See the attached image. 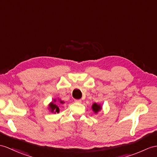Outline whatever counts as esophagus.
I'll return each instance as SVG.
<instances>
[{
	"mask_svg": "<svg viewBox=\"0 0 157 157\" xmlns=\"http://www.w3.org/2000/svg\"><path fill=\"white\" fill-rule=\"evenodd\" d=\"M75 102H77V103H81V99H75Z\"/></svg>",
	"mask_w": 157,
	"mask_h": 157,
	"instance_id": "obj_1",
	"label": "esophagus"
}]
</instances>
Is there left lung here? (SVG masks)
<instances>
[{
    "label": "left lung",
    "instance_id": "1",
    "mask_svg": "<svg viewBox=\"0 0 157 157\" xmlns=\"http://www.w3.org/2000/svg\"><path fill=\"white\" fill-rule=\"evenodd\" d=\"M92 109H93V111L95 113H97L98 111H100L101 110V106L100 105L97 104V103H94L93 106H92Z\"/></svg>",
    "mask_w": 157,
    "mask_h": 157
}]
</instances>
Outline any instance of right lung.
<instances>
[{
	"label": "right lung",
	"instance_id": "right-lung-1",
	"mask_svg": "<svg viewBox=\"0 0 157 157\" xmlns=\"http://www.w3.org/2000/svg\"><path fill=\"white\" fill-rule=\"evenodd\" d=\"M56 100H54V102H56ZM60 102L61 104L64 103L63 101H60ZM49 109L52 113H59V108L58 106V105H56L55 103H54L53 102H52L51 104L49 105Z\"/></svg>",
	"mask_w": 157,
	"mask_h": 157
}]
</instances>
